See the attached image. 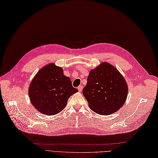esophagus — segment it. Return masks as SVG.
Instances as JSON below:
<instances>
[{"instance_id": "esophagus-1", "label": "esophagus", "mask_w": 158, "mask_h": 158, "mask_svg": "<svg viewBox=\"0 0 158 158\" xmlns=\"http://www.w3.org/2000/svg\"><path fill=\"white\" fill-rule=\"evenodd\" d=\"M82 88H83V86L82 85H79L78 87V89L79 91H81V90H82Z\"/></svg>"}]
</instances>
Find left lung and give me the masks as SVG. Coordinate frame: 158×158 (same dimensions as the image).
<instances>
[{"mask_svg": "<svg viewBox=\"0 0 158 158\" xmlns=\"http://www.w3.org/2000/svg\"><path fill=\"white\" fill-rule=\"evenodd\" d=\"M127 92V85L123 76L106 62L91 70L82 90L91 109L105 116L116 112L123 106Z\"/></svg>", "mask_w": 158, "mask_h": 158, "instance_id": "left-lung-1", "label": "left lung"}]
</instances>
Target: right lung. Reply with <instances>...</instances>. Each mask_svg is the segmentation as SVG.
<instances>
[{
	"mask_svg": "<svg viewBox=\"0 0 158 158\" xmlns=\"http://www.w3.org/2000/svg\"><path fill=\"white\" fill-rule=\"evenodd\" d=\"M78 90L63 69L50 63L41 69L32 79L29 89L31 102L37 110L47 116L61 112L69 98Z\"/></svg>",
	"mask_w": 158,
	"mask_h": 158,
	"instance_id": "obj_1",
	"label": "right lung"
}]
</instances>
